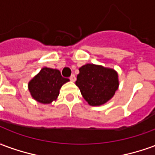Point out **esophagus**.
<instances>
[{
	"instance_id": "esophagus-1",
	"label": "esophagus",
	"mask_w": 155,
	"mask_h": 155,
	"mask_svg": "<svg viewBox=\"0 0 155 155\" xmlns=\"http://www.w3.org/2000/svg\"><path fill=\"white\" fill-rule=\"evenodd\" d=\"M70 80H71L72 82L75 81V80H76V78H75V75H74V74H71V76L70 77Z\"/></svg>"
}]
</instances>
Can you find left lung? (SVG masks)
I'll use <instances>...</instances> for the list:
<instances>
[{
    "instance_id": "8db88e82",
    "label": "left lung",
    "mask_w": 155,
    "mask_h": 155,
    "mask_svg": "<svg viewBox=\"0 0 155 155\" xmlns=\"http://www.w3.org/2000/svg\"><path fill=\"white\" fill-rule=\"evenodd\" d=\"M79 71L75 84L85 101L91 106L105 104L119 89V74L112 68L86 64L82 65Z\"/></svg>"
}]
</instances>
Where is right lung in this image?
<instances>
[{"instance_id": "add662e5", "label": "right lung", "mask_w": 155, "mask_h": 155, "mask_svg": "<svg viewBox=\"0 0 155 155\" xmlns=\"http://www.w3.org/2000/svg\"><path fill=\"white\" fill-rule=\"evenodd\" d=\"M70 81L61 76L56 69L44 67L28 83V90L31 97L43 104H51L60 94L62 85Z\"/></svg>"}]
</instances>
